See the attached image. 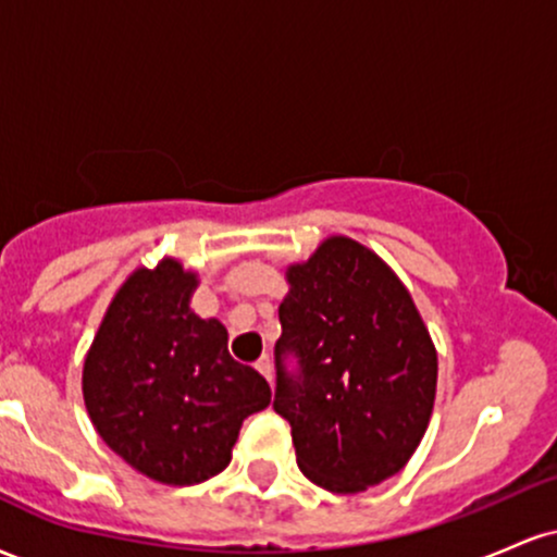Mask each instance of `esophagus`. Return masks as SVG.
<instances>
[{
  "label": "esophagus",
  "mask_w": 557,
  "mask_h": 557,
  "mask_svg": "<svg viewBox=\"0 0 557 557\" xmlns=\"http://www.w3.org/2000/svg\"><path fill=\"white\" fill-rule=\"evenodd\" d=\"M257 372L261 376H267V380L272 382V361H270V356H261V359L257 361Z\"/></svg>",
  "instance_id": "1"
}]
</instances>
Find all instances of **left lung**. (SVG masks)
I'll list each match as a JSON object with an SVG mask.
<instances>
[{
    "mask_svg": "<svg viewBox=\"0 0 557 557\" xmlns=\"http://www.w3.org/2000/svg\"><path fill=\"white\" fill-rule=\"evenodd\" d=\"M285 277L272 406L290 424L306 479L363 492L398 474L424 437L437 350L398 274L361 243L332 235Z\"/></svg>",
    "mask_w": 557,
    "mask_h": 557,
    "instance_id": "8db88e82",
    "label": "left lung"
}]
</instances>
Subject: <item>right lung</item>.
Listing matches in <instances>:
<instances>
[{
  "instance_id": "1",
  "label": "right lung",
  "mask_w": 557,
  "mask_h": 557,
  "mask_svg": "<svg viewBox=\"0 0 557 557\" xmlns=\"http://www.w3.org/2000/svg\"><path fill=\"white\" fill-rule=\"evenodd\" d=\"M198 285L177 259L140 267L114 293L83 363L96 432L154 482H207L233 458L243 419L270 406L257 369L227 354V330L190 311Z\"/></svg>"
}]
</instances>
